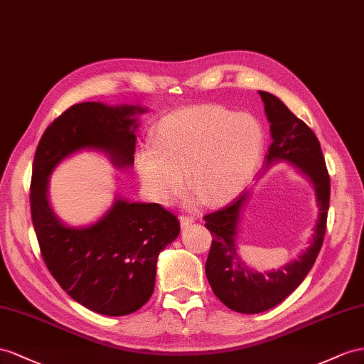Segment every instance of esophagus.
Masks as SVG:
<instances>
[{
    "label": "esophagus",
    "mask_w": 364,
    "mask_h": 364,
    "mask_svg": "<svg viewBox=\"0 0 364 364\" xmlns=\"http://www.w3.org/2000/svg\"><path fill=\"white\" fill-rule=\"evenodd\" d=\"M195 217H192V215H181L180 217V223H181V226L183 228H188L189 225H192V223H195Z\"/></svg>",
    "instance_id": "1"
}]
</instances>
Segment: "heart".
<instances>
[{"label": "heart", "instance_id": "heart-1", "mask_svg": "<svg viewBox=\"0 0 364 364\" xmlns=\"http://www.w3.org/2000/svg\"><path fill=\"white\" fill-rule=\"evenodd\" d=\"M264 149L257 118L204 105L173 112L158 124L154 149L138 156L147 191L169 203L183 191L184 173L198 197L209 203L232 200L255 175Z\"/></svg>", "mask_w": 364, "mask_h": 364}]
</instances>
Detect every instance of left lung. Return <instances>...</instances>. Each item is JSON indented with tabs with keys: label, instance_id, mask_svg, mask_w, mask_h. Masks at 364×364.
Returning <instances> with one entry per match:
<instances>
[{
	"label": "left lung",
	"instance_id": "8db88e82",
	"mask_svg": "<svg viewBox=\"0 0 364 364\" xmlns=\"http://www.w3.org/2000/svg\"><path fill=\"white\" fill-rule=\"evenodd\" d=\"M258 93L264 102L272 135V144L266 155V169L282 161L295 166L314 186L318 220L311 245L300 257L279 269L258 272L249 267L237 252L240 217L249 200V191L226 208L204 217V226L212 235L206 262L209 284L221 303L240 314H259L272 309L301 284L323 246L331 198V180L318 138L282 100L269 92L259 90Z\"/></svg>",
	"mask_w": 364,
	"mask_h": 364
}]
</instances>
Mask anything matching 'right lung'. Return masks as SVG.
Wrapping results in <instances>:
<instances>
[{
    "label": "right lung",
    "mask_w": 364,
    "mask_h": 364,
    "mask_svg": "<svg viewBox=\"0 0 364 364\" xmlns=\"http://www.w3.org/2000/svg\"><path fill=\"white\" fill-rule=\"evenodd\" d=\"M144 112L132 105H73L46 129L33 158L31 212L44 263L73 300L109 316L132 314L151 298L158 255L178 237V218L156 203L117 197L93 225L68 226L49 204V176L80 151L106 154L118 169L132 167L136 115Z\"/></svg>",
    "instance_id": "obj_1"
}]
</instances>
